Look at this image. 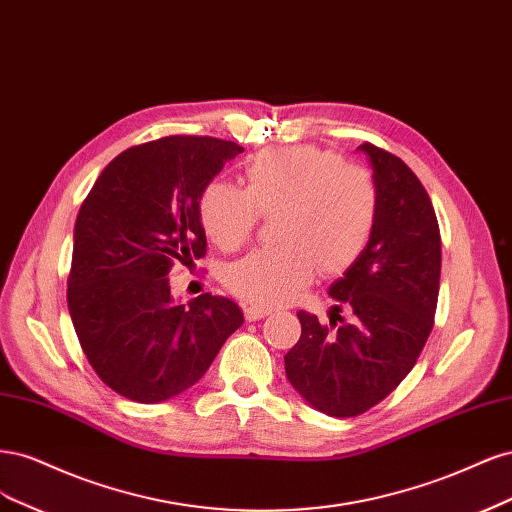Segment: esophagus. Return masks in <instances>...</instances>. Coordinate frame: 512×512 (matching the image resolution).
<instances>
[{
	"label": "esophagus",
	"instance_id": "obj_1",
	"mask_svg": "<svg viewBox=\"0 0 512 512\" xmlns=\"http://www.w3.org/2000/svg\"><path fill=\"white\" fill-rule=\"evenodd\" d=\"M270 310L268 308H259V306H246L244 308V319L246 321H259L263 317H268Z\"/></svg>",
	"mask_w": 512,
	"mask_h": 512
}]
</instances>
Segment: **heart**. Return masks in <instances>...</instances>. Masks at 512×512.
<instances>
[{"label":"heart","mask_w":512,"mask_h":512,"mask_svg":"<svg viewBox=\"0 0 512 512\" xmlns=\"http://www.w3.org/2000/svg\"><path fill=\"white\" fill-rule=\"evenodd\" d=\"M244 191L210 183L197 204L206 236L221 251L251 238L259 217H274L276 246L257 249L225 270V287L255 306L293 300L319 268L342 274L364 255L378 221L374 176L315 146H280L255 155Z\"/></svg>","instance_id":"heart-1"}]
</instances>
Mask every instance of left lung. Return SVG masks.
I'll list each match as a JSON object with an SVG mask.
<instances>
[{
	"mask_svg": "<svg viewBox=\"0 0 512 512\" xmlns=\"http://www.w3.org/2000/svg\"><path fill=\"white\" fill-rule=\"evenodd\" d=\"M378 221L368 249L329 287L353 323L336 330L300 310L302 336L285 355L289 383L329 417H355L398 387L434 327L440 227L430 195L406 163L370 142ZM340 319V315H336Z\"/></svg>",
	"mask_w": 512,
	"mask_h": 512,
	"instance_id": "left-lung-1",
	"label": "left lung"
}]
</instances>
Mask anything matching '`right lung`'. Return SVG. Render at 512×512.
Listing matches in <instances>:
<instances>
[{
  "instance_id": "right-lung-1",
  "label": "right lung",
  "mask_w": 512,
  "mask_h": 512,
  "mask_svg": "<svg viewBox=\"0 0 512 512\" xmlns=\"http://www.w3.org/2000/svg\"><path fill=\"white\" fill-rule=\"evenodd\" d=\"M242 151L210 136L131 146L78 210L70 317L95 374L127 400L157 404L193 387L244 321L221 295L176 304L168 278L206 255L200 195Z\"/></svg>"
}]
</instances>
